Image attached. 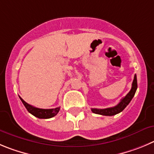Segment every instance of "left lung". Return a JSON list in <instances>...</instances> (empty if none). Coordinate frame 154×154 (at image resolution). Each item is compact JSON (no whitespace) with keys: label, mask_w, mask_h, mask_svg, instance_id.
I'll return each mask as SVG.
<instances>
[{"label":"left lung","mask_w":154,"mask_h":154,"mask_svg":"<svg viewBox=\"0 0 154 154\" xmlns=\"http://www.w3.org/2000/svg\"><path fill=\"white\" fill-rule=\"evenodd\" d=\"M137 88V76L136 74L134 77L133 83H132V87L129 93L126 95L124 98L121 100L119 104L117 106H114V107L107 108V109H92V112L95 114L102 115V116H115V115L118 114V113L122 112L123 110L125 109L126 106L129 104L131 100L134 97L135 92Z\"/></svg>","instance_id":"obj_1"}]
</instances>
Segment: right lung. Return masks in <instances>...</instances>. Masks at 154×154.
<instances>
[{"label": "right lung", "instance_id": "obj_1", "mask_svg": "<svg viewBox=\"0 0 154 154\" xmlns=\"http://www.w3.org/2000/svg\"><path fill=\"white\" fill-rule=\"evenodd\" d=\"M20 99L22 101V103H23L27 111L31 113L32 115H33L35 117L38 118V119H50V118H52L55 116L60 110V107L54 108V109H38V108L34 107V106L26 103L20 97Z\"/></svg>", "mask_w": 154, "mask_h": 154}]
</instances>
